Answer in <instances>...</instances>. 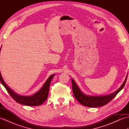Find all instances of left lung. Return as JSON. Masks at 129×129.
Masks as SVG:
<instances>
[{"label":"left lung","instance_id":"1","mask_svg":"<svg viewBox=\"0 0 129 129\" xmlns=\"http://www.w3.org/2000/svg\"><path fill=\"white\" fill-rule=\"evenodd\" d=\"M127 78V75H126V77L125 80L122 84V85L115 92L108 95L99 96H89L84 94V93L82 92L77 85V84L75 83L74 80L72 79V82L73 94L74 95L76 99L84 106L90 107V108H97V107L103 106L104 105H105L106 104L109 103L111 100H113L116 96V95L123 89L126 83V81Z\"/></svg>","mask_w":129,"mask_h":129}]
</instances>
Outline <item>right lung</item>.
<instances>
[{
  "label": "right lung",
  "mask_w": 129,
  "mask_h": 129,
  "mask_svg": "<svg viewBox=\"0 0 129 129\" xmlns=\"http://www.w3.org/2000/svg\"><path fill=\"white\" fill-rule=\"evenodd\" d=\"M1 48L0 49L1 52ZM55 74L51 75L49 76V78L47 79L44 84L43 85V87L39 90L37 92L35 93L34 95L29 96H21L16 94V92L11 89L10 87L8 86L7 85L5 84L3 79L2 78L1 73L0 72V80L1 83L2 84L5 88L6 89L8 93L12 96L13 99L18 103L20 104H22L26 106H38L40 105L44 102L48 98L49 91V87H50V84L52 79L53 78Z\"/></svg>",
  "instance_id": "obj_1"
}]
</instances>
